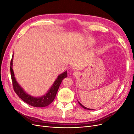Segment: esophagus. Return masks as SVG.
I'll list each match as a JSON object with an SVG mask.
<instances>
[{"mask_svg":"<svg viewBox=\"0 0 134 134\" xmlns=\"http://www.w3.org/2000/svg\"><path fill=\"white\" fill-rule=\"evenodd\" d=\"M72 75L75 76V77L78 76H79V72H78L76 71H73V72H72Z\"/></svg>","mask_w":134,"mask_h":134,"instance_id":"esophagus-1","label":"esophagus"}]
</instances>
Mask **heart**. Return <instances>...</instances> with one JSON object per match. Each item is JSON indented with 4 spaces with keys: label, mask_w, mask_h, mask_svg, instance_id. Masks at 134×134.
<instances>
[{
    "label": "heart",
    "mask_w": 134,
    "mask_h": 134,
    "mask_svg": "<svg viewBox=\"0 0 134 134\" xmlns=\"http://www.w3.org/2000/svg\"><path fill=\"white\" fill-rule=\"evenodd\" d=\"M96 42V40L94 37H92V36H88L86 40L85 44H86L87 46H91L93 45V44H94Z\"/></svg>",
    "instance_id": "obj_1"
}]
</instances>
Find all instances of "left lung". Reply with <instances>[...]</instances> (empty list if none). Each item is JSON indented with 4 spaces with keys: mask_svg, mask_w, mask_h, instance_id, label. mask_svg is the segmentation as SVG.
<instances>
[{
    "mask_svg": "<svg viewBox=\"0 0 134 134\" xmlns=\"http://www.w3.org/2000/svg\"><path fill=\"white\" fill-rule=\"evenodd\" d=\"M78 102L79 104L80 105V106H82V107L83 108H84V109H89V110H94V109H90V108H87V107H84L83 104H81V103H80L79 102L78 100Z\"/></svg>",
    "mask_w": 134,
    "mask_h": 134,
    "instance_id": "1",
    "label": "left lung"
}]
</instances>
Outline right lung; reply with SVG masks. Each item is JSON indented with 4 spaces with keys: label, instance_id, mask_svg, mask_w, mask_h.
Returning <instances> with one entry per match:
<instances>
[{
    "label": "right lung",
    "instance_id": "obj_1",
    "mask_svg": "<svg viewBox=\"0 0 134 134\" xmlns=\"http://www.w3.org/2000/svg\"><path fill=\"white\" fill-rule=\"evenodd\" d=\"M13 55L14 54H13L10 66L11 78L14 90L19 96V98L22 99L26 103L35 107H46L51 103L55 98L56 93L58 92V89L61 83H62L63 79H64L65 78H66L68 76L67 71H64L62 74L58 75L57 79L55 80L54 83L52 85L49 90L47 91L45 94L38 97L32 96L24 91L23 88L21 87V86L17 82V81L16 80L13 70Z\"/></svg>",
    "mask_w": 134,
    "mask_h": 134
}]
</instances>
